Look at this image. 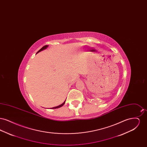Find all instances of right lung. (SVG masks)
I'll list each match as a JSON object with an SVG mask.
<instances>
[{
    "mask_svg": "<svg viewBox=\"0 0 147 147\" xmlns=\"http://www.w3.org/2000/svg\"><path fill=\"white\" fill-rule=\"evenodd\" d=\"M48 47V45H45V46H44L43 47H42L41 49H40L38 52H37V53L38 52H40V51H42L43 49H46L47 47ZM65 101L63 102V104H61V105H59V106H56V107H52V108H51V109H57V108H59V107H62V106H63L64 104H65Z\"/></svg>",
    "mask_w": 147,
    "mask_h": 147,
    "instance_id": "add662e5",
    "label": "right lung"
}]
</instances>
